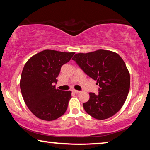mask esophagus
<instances>
[{
  "label": "esophagus",
  "mask_w": 150,
  "mask_h": 150,
  "mask_svg": "<svg viewBox=\"0 0 150 150\" xmlns=\"http://www.w3.org/2000/svg\"><path fill=\"white\" fill-rule=\"evenodd\" d=\"M73 91L74 93H77V94H79V93H80L81 91H77V90H75V89H73Z\"/></svg>",
  "instance_id": "obj_1"
}]
</instances>
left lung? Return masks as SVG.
<instances>
[{
	"label": "left lung",
	"mask_w": 150,
	"mask_h": 150,
	"mask_svg": "<svg viewBox=\"0 0 150 150\" xmlns=\"http://www.w3.org/2000/svg\"><path fill=\"white\" fill-rule=\"evenodd\" d=\"M86 74L99 85L98 95L89 93V100L83 103L86 112L97 120H105L117 113L128 96L130 73L118 54L109 50L79 53L72 58Z\"/></svg>",
	"instance_id": "obj_1"
}]
</instances>
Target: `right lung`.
I'll list each match as a JSON object with an SVG mask.
<instances>
[{"instance_id":"add662e5","label":"right lung","mask_w":150,"mask_h":150,"mask_svg":"<svg viewBox=\"0 0 150 150\" xmlns=\"http://www.w3.org/2000/svg\"><path fill=\"white\" fill-rule=\"evenodd\" d=\"M74 54L47 49L33 55L24 65L20 90L25 104L37 118L52 121L64 115L71 92L59 90L54 83L62 66Z\"/></svg>"}]
</instances>
